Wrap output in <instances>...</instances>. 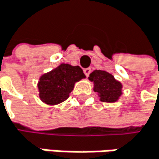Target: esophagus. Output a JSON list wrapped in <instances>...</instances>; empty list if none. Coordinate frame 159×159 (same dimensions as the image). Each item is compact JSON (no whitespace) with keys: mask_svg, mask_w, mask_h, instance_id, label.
I'll return each mask as SVG.
<instances>
[{"mask_svg":"<svg viewBox=\"0 0 159 159\" xmlns=\"http://www.w3.org/2000/svg\"><path fill=\"white\" fill-rule=\"evenodd\" d=\"M90 72H91V69L90 68H87V69L84 70V73L86 74V76H89Z\"/></svg>","mask_w":159,"mask_h":159,"instance_id":"esophagus-1","label":"esophagus"}]
</instances>
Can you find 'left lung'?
Wrapping results in <instances>:
<instances>
[{"label": "left lung", "mask_w": 159, "mask_h": 159, "mask_svg": "<svg viewBox=\"0 0 159 159\" xmlns=\"http://www.w3.org/2000/svg\"><path fill=\"white\" fill-rule=\"evenodd\" d=\"M89 79L93 82V90L98 93L100 100L105 103H115L122 94V85L112 74L106 70H94Z\"/></svg>", "instance_id": "8db88e82"}]
</instances>
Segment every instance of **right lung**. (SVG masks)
Segmentation results:
<instances>
[{"label": "right lung", "mask_w": 159, "mask_h": 159, "mask_svg": "<svg viewBox=\"0 0 159 159\" xmlns=\"http://www.w3.org/2000/svg\"><path fill=\"white\" fill-rule=\"evenodd\" d=\"M85 77L79 66L61 64L39 78V98L47 105H58L69 98L74 84Z\"/></svg>", "instance_id": "right-lung-1"}]
</instances>
